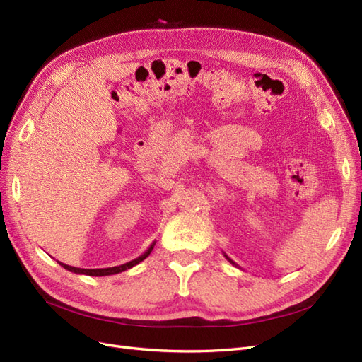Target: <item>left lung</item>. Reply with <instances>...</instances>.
<instances>
[{"label":"left lung","instance_id":"left-lung-1","mask_svg":"<svg viewBox=\"0 0 362 362\" xmlns=\"http://www.w3.org/2000/svg\"><path fill=\"white\" fill-rule=\"evenodd\" d=\"M224 257H226V259H228V260H229V262H230V264H232V265H235V267H238V265H236V264H235V262H233V260H232V259H229V257H228V256H226V255H224ZM238 268H240V267H238ZM240 269H241V268H240Z\"/></svg>","mask_w":362,"mask_h":362}]
</instances>
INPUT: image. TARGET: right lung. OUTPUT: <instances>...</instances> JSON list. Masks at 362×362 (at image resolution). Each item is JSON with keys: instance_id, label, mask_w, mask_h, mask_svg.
I'll list each match as a JSON object with an SVG mask.
<instances>
[{"instance_id": "right-lung-1", "label": "right lung", "mask_w": 362, "mask_h": 362, "mask_svg": "<svg viewBox=\"0 0 362 362\" xmlns=\"http://www.w3.org/2000/svg\"><path fill=\"white\" fill-rule=\"evenodd\" d=\"M154 245H156V243H153L151 245H149V248H148V250H146L144 255H141L139 257H136V259H133V260L127 262V264H122V265H119V267H112V268H97V269H85V268H76V267L66 265V264H62V262H58V264H59L62 268H64V269H67V271H70V272H74V274H85V276H93V277L114 276V274H118V272H122V271H126V269L133 268L134 265H138L139 262H142L144 259H146V257L149 256V253L153 252Z\"/></svg>"}]
</instances>
